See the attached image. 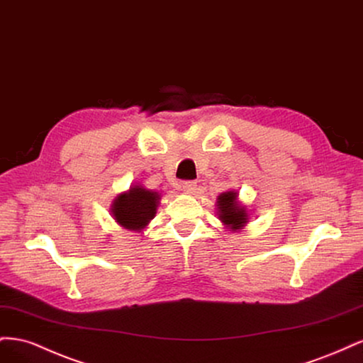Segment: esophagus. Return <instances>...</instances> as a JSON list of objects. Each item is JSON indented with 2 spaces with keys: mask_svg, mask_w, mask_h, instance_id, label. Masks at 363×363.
<instances>
[{
  "mask_svg": "<svg viewBox=\"0 0 363 363\" xmlns=\"http://www.w3.org/2000/svg\"><path fill=\"white\" fill-rule=\"evenodd\" d=\"M182 189L186 192V194H192L194 191H195V186H196V183L194 182V180H184V182H182Z\"/></svg>",
  "mask_w": 363,
  "mask_h": 363,
  "instance_id": "1",
  "label": "esophagus"
}]
</instances>
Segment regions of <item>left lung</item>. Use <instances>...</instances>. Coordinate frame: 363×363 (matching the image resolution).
<instances>
[{
	"label": "left lung",
	"instance_id": "left-lung-1",
	"mask_svg": "<svg viewBox=\"0 0 363 363\" xmlns=\"http://www.w3.org/2000/svg\"><path fill=\"white\" fill-rule=\"evenodd\" d=\"M236 199L238 194L233 191L224 192L218 196L219 219L232 230L242 228L248 223V215L245 212V208L238 204Z\"/></svg>",
	"mask_w": 363,
	"mask_h": 363
}]
</instances>
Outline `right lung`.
<instances>
[{"label":"right lung","mask_w":363,"mask_h":363,"mask_svg":"<svg viewBox=\"0 0 363 363\" xmlns=\"http://www.w3.org/2000/svg\"><path fill=\"white\" fill-rule=\"evenodd\" d=\"M159 194L135 186L128 192L121 194L113 203L112 213L119 225L128 230H142L156 215Z\"/></svg>","instance_id":"right-lung-1"}]
</instances>
